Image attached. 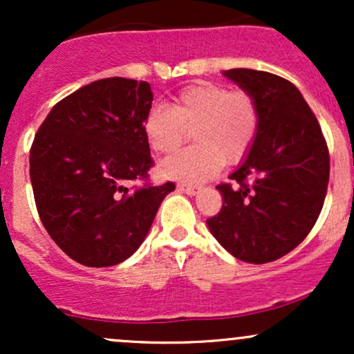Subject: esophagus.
Masks as SVG:
<instances>
[{
  "label": "esophagus",
  "mask_w": 354,
  "mask_h": 354,
  "mask_svg": "<svg viewBox=\"0 0 354 354\" xmlns=\"http://www.w3.org/2000/svg\"><path fill=\"white\" fill-rule=\"evenodd\" d=\"M178 191L188 194V196H194V194L198 193V188L196 186H189V185H178Z\"/></svg>",
  "instance_id": "34e87169"
}]
</instances>
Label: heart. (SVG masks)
<instances>
[{
	"label": "heart",
	"instance_id": "b5f03b06",
	"mask_svg": "<svg viewBox=\"0 0 354 354\" xmlns=\"http://www.w3.org/2000/svg\"><path fill=\"white\" fill-rule=\"evenodd\" d=\"M258 104L250 93L198 81L183 88L168 106H151L143 120L146 143L154 153L169 154L193 131L196 146L173 154L160 165L161 176L186 183L209 180L223 163H238L254 143Z\"/></svg>",
	"mask_w": 354,
	"mask_h": 354
}]
</instances>
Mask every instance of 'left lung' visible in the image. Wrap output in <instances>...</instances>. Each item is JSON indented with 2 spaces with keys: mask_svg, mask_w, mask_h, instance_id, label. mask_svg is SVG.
<instances>
[{
  "mask_svg": "<svg viewBox=\"0 0 354 354\" xmlns=\"http://www.w3.org/2000/svg\"><path fill=\"white\" fill-rule=\"evenodd\" d=\"M253 96L259 111L254 143L230 180L218 185L223 208L206 219L218 243L254 265L274 261L308 236L326 196L330 154L315 113L299 89L266 71H223Z\"/></svg>",
  "mask_w": 354,
  "mask_h": 354,
  "instance_id": "obj_1",
  "label": "left lung"
}]
</instances>
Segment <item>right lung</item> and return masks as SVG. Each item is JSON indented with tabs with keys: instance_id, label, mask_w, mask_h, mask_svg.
<instances>
[{
	"instance_id": "add662e5",
	"label": "right lung",
	"mask_w": 354,
	"mask_h": 354,
	"mask_svg": "<svg viewBox=\"0 0 354 354\" xmlns=\"http://www.w3.org/2000/svg\"><path fill=\"white\" fill-rule=\"evenodd\" d=\"M146 81L106 78L55 104L30 151L36 208L53 241L89 268L128 259L153 225L173 183L129 189L153 166L143 120Z\"/></svg>"
}]
</instances>
